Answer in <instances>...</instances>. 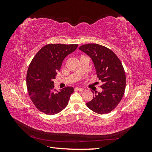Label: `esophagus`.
<instances>
[{"label":"esophagus","instance_id":"esophagus-1","mask_svg":"<svg viewBox=\"0 0 152 152\" xmlns=\"http://www.w3.org/2000/svg\"><path fill=\"white\" fill-rule=\"evenodd\" d=\"M75 91H80V92H82V91H84V89H82V88H79V87H75Z\"/></svg>","mask_w":152,"mask_h":152}]
</instances>
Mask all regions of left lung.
<instances>
[{"mask_svg":"<svg viewBox=\"0 0 152 152\" xmlns=\"http://www.w3.org/2000/svg\"><path fill=\"white\" fill-rule=\"evenodd\" d=\"M79 49L91 57L97 77L103 82L102 93L95 92L87 107L98 114L111 112L121 102L126 89V73L121 60L111 49L99 44H84Z\"/></svg>","mask_w":152,"mask_h":152,"instance_id":"8db88e82","label":"left lung"}]
</instances>
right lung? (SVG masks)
Listing matches in <instances>:
<instances>
[{
    "label": "right lung",
    "instance_id": "obj_1",
    "mask_svg": "<svg viewBox=\"0 0 152 152\" xmlns=\"http://www.w3.org/2000/svg\"><path fill=\"white\" fill-rule=\"evenodd\" d=\"M77 46L78 44H49L41 48L31 60L27 71L26 87L31 102L40 112L53 115L67 106L74 89L66 87L56 92L53 80L63 59Z\"/></svg>",
    "mask_w": 152,
    "mask_h": 152
}]
</instances>
